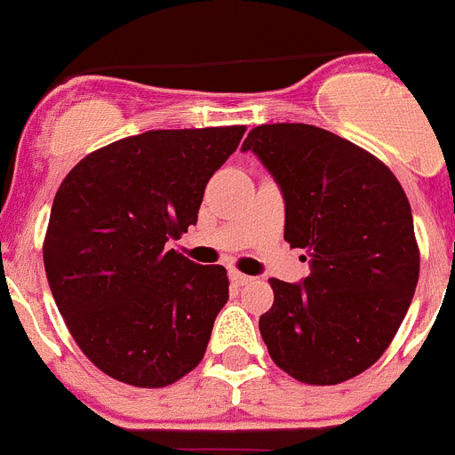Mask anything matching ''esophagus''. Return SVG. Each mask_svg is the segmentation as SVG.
I'll return each mask as SVG.
<instances>
[{"instance_id": "34e87169", "label": "esophagus", "mask_w": 455, "mask_h": 455, "mask_svg": "<svg viewBox=\"0 0 455 455\" xmlns=\"http://www.w3.org/2000/svg\"><path fill=\"white\" fill-rule=\"evenodd\" d=\"M230 280L235 284H239V287H243V284H248V283H252V277L251 275H246V273H239V271H232L230 273Z\"/></svg>"}]
</instances>
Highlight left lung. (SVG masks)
I'll return each instance as SVG.
<instances>
[{
  "label": "left lung",
  "instance_id": "left-lung-1",
  "mask_svg": "<svg viewBox=\"0 0 455 455\" xmlns=\"http://www.w3.org/2000/svg\"><path fill=\"white\" fill-rule=\"evenodd\" d=\"M284 198V241L305 248L303 283L271 277L259 332L273 363L307 385H337L383 355L419 280L412 212L380 159L315 124L251 130Z\"/></svg>",
  "mask_w": 455,
  "mask_h": 455
}]
</instances>
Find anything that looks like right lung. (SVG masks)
<instances>
[{
    "label": "right lung",
    "mask_w": 455,
    "mask_h": 455,
    "mask_svg": "<svg viewBox=\"0 0 455 455\" xmlns=\"http://www.w3.org/2000/svg\"><path fill=\"white\" fill-rule=\"evenodd\" d=\"M246 127L152 130L84 156L61 182L43 243L47 283L77 347L134 387L198 367L228 271L171 248L196 225L209 178Z\"/></svg>",
    "instance_id": "obj_1"
}]
</instances>
